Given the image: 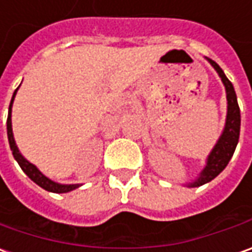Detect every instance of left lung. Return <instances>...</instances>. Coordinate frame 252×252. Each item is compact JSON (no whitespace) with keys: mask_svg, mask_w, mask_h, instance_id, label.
I'll use <instances>...</instances> for the list:
<instances>
[{"mask_svg":"<svg viewBox=\"0 0 252 252\" xmlns=\"http://www.w3.org/2000/svg\"><path fill=\"white\" fill-rule=\"evenodd\" d=\"M205 59L217 70V73L223 83L224 90H226V99H227V112H226V122H224L222 134L218 138L217 144L211 150L204 169L201 170L200 175L194 180L186 183L185 186H187V187H200V186L214 180L227 166L229 161L232 159L234 150H236L237 143H239V137H240V108H239L234 87L215 61L209 58Z\"/></svg>","mask_w":252,"mask_h":252,"instance_id":"left-lung-1","label":"left lung"}]
</instances>
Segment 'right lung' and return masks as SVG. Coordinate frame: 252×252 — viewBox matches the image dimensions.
I'll use <instances>...</instances> for the list:
<instances>
[{
    "mask_svg": "<svg viewBox=\"0 0 252 252\" xmlns=\"http://www.w3.org/2000/svg\"><path fill=\"white\" fill-rule=\"evenodd\" d=\"M19 90V87L15 90L13 93V95H12L11 99V104H9V109H8V121H6V133H8V141H9V147H11V151L12 155H13V158L16 159V162L19 163V166L22 168V170L28 175L33 182H34L35 185H38L41 189L44 190H47V191H50V193H69V191H72V190H76L77 187H80L82 185H61V183H57V182H54L51 180L50 177H47L45 175H43L38 168L33 165L32 162H29L22 153L19 151V148L16 146V141H15V138H13V131H12V105H13V99H15V95H16V91Z\"/></svg>",
    "mask_w": 252,
    "mask_h": 252,
    "instance_id": "1",
    "label": "right lung"
}]
</instances>
